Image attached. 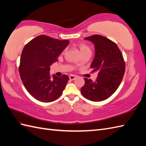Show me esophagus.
<instances>
[{
	"instance_id": "1",
	"label": "esophagus",
	"mask_w": 146,
	"mask_h": 146,
	"mask_svg": "<svg viewBox=\"0 0 146 146\" xmlns=\"http://www.w3.org/2000/svg\"><path fill=\"white\" fill-rule=\"evenodd\" d=\"M69 78H70V79L71 80H74L76 78V76L73 75V74H71V75L69 76Z\"/></svg>"
}]
</instances>
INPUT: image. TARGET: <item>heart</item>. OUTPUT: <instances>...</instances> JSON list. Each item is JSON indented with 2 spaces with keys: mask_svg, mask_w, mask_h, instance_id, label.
Returning <instances> with one entry per match:
<instances>
[{
  "mask_svg": "<svg viewBox=\"0 0 146 146\" xmlns=\"http://www.w3.org/2000/svg\"><path fill=\"white\" fill-rule=\"evenodd\" d=\"M79 48H80V50L81 54H84V53H86V52H91V49L90 48H89L86 44H80V46H79Z\"/></svg>",
  "mask_w": 146,
  "mask_h": 146,
  "instance_id": "heart-1",
  "label": "heart"
}]
</instances>
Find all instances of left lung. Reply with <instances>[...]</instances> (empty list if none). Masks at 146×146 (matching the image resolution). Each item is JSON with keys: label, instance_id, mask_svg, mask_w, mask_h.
Returning a JSON list of instances; mask_svg holds the SVG:
<instances>
[{"label": "left lung", "instance_id": "1", "mask_svg": "<svg viewBox=\"0 0 146 146\" xmlns=\"http://www.w3.org/2000/svg\"><path fill=\"white\" fill-rule=\"evenodd\" d=\"M94 45L95 56L91 64L92 72H98L95 81L84 78L81 92L93 102L106 100L117 91L125 72V63L117 45L106 37L93 35L84 38Z\"/></svg>", "mask_w": 146, "mask_h": 146}]
</instances>
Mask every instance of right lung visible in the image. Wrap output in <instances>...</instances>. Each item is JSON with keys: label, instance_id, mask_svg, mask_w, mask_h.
<instances>
[{"label": "right lung", "instance_id": "obj_1", "mask_svg": "<svg viewBox=\"0 0 146 146\" xmlns=\"http://www.w3.org/2000/svg\"><path fill=\"white\" fill-rule=\"evenodd\" d=\"M45 35L36 37L26 45L21 55L19 68L22 82L33 98L42 102L56 100L70 80L66 74L58 77L49 74L50 66L69 44Z\"/></svg>", "mask_w": 146, "mask_h": 146}]
</instances>
